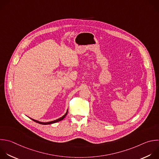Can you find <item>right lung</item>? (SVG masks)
Instances as JSON below:
<instances>
[{
  "label": "right lung",
  "instance_id": "1",
  "mask_svg": "<svg viewBox=\"0 0 159 159\" xmlns=\"http://www.w3.org/2000/svg\"><path fill=\"white\" fill-rule=\"evenodd\" d=\"M67 112H68V111H67V112L65 114V115H64L62 117H61V118H59V119H57V120H53V121H51V122H39V121H38V120H34V119H31L33 121H34V122H37V123H39V124H42V125H48V124H54V123H56V122H59V121H61V120H63L65 117H66V116H67Z\"/></svg>",
  "mask_w": 159,
  "mask_h": 159
}]
</instances>
